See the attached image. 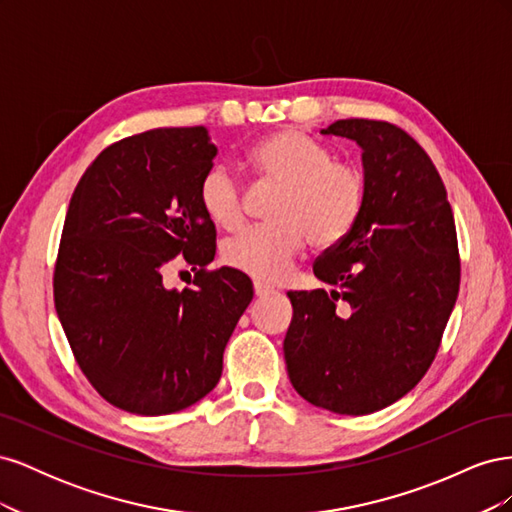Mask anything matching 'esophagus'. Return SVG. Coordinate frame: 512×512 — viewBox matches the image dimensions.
Segmentation results:
<instances>
[{
    "label": "esophagus",
    "mask_w": 512,
    "mask_h": 512,
    "mask_svg": "<svg viewBox=\"0 0 512 512\" xmlns=\"http://www.w3.org/2000/svg\"><path fill=\"white\" fill-rule=\"evenodd\" d=\"M254 294L258 299H262V297H271V294H275V290L262 282H254Z\"/></svg>",
    "instance_id": "obj_1"
}]
</instances>
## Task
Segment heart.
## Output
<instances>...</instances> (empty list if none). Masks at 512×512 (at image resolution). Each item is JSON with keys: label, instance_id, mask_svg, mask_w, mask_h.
<instances>
[{"label": "heart", "instance_id": "obj_1", "mask_svg": "<svg viewBox=\"0 0 512 512\" xmlns=\"http://www.w3.org/2000/svg\"><path fill=\"white\" fill-rule=\"evenodd\" d=\"M258 175L280 185L269 226L247 228L222 245L228 267L262 282L288 273L309 241L318 250L342 243L361 218L365 177L356 166L335 162L333 151L299 130H280L254 147ZM198 200L207 218L224 230L243 222V192L228 164H213L200 179Z\"/></svg>", "mask_w": 512, "mask_h": 512}]
</instances>
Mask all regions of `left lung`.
<instances>
[{"label": "left lung", "instance_id": "1", "mask_svg": "<svg viewBox=\"0 0 512 512\" xmlns=\"http://www.w3.org/2000/svg\"><path fill=\"white\" fill-rule=\"evenodd\" d=\"M324 136L361 147L365 205L314 262L333 290L288 292V378L335 414L378 412L410 393L438 352L459 292L453 209L423 147L386 121L339 119Z\"/></svg>", "mask_w": 512, "mask_h": 512}]
</instances>
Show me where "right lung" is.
I'll use <instances>...</instances> for the list:
<instances>
[{
  "label": "right lung",
  "instance_id": "right-lung-1",
  "mask_svg": "<svg viewBox=\"0 0 512 512\" xmlns=\"http://www.w3.org/2000/svg\"><path fill=\"white\" fill-rule=\"evenodd\" d=\"M218 147L205 126L158 128L106 147L70 198L55 265V309L91 386L121 410L160 416L215 389L228 339L254 297L222 267L198 200ZM183 253L190 289L163 286Z\"/></svg>",
  "mask_w": 512,
  "mask_h": 512
}]
</instances>
